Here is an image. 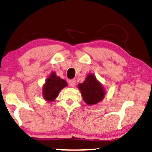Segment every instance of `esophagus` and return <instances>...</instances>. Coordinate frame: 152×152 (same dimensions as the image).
Listing matches in <instances>:
<instances>
[{"label":"esophagus","mask_w":152,"mask_h":152,"mask_svg":"<svg viewBox=\"0 0 152 152\" xmlns=\"http://www.w3.org/2000/svg\"><path fill=\"white\" fill-rule=\"evenodd\" d=\"M69 86H70L71 87H74L75 85H76V80L75 79L69 80Z\"/></svg>","instance_id":"esophagus-1"}]
</instances>
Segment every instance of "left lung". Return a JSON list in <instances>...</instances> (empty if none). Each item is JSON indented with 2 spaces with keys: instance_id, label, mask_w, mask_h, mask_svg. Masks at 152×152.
Wrapping results in <instances>:
<instances>
[{
  "instance_id": "left-lung-1",
  "label": "left lung",
  "mask_w": 152,
  "mask_h": 152,
  "mask_svg": "<svg viewBox=\"0 0 152 152\" xmlns=\"http://www.w3.org/2000/svg\"><path fill=\"white\" fill-rule=\"evenodd\" d=\"M78 88L83 101L88 105L98 104L105 96V90L94 74H88L85 81L78 84Z\"/></svg>"
}]
</instances>
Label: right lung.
<instances>
[{
  "label": "right lung",
  "instance_id": "obj_1",
  "mask_svg": "<svg viewBox=\"0 0 152 152\" xmlns=\"http://www.w3.org/2000/svg\"><path fill=\"white\" fill-rule=\"evenodd\" d=\"M67 86L65 80L56 76L55 72H52L47 78L43 87V96L48 102H53L58 96L61 90Z\"/></svg>",
  "mask_w": 152,
  "mask_h": 152
}]
</instances>
